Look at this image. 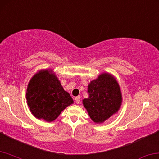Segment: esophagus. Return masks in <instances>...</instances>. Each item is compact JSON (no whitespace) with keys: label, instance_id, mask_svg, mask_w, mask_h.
<instances>
[{"label":"esophagus","instance_id":"1","mask_svg":"<svg viewBox=\"0 0 159 159\" xmlns=\"http://www.w3.org/2000/svg\"><path fill=\"white\" fill-rule=\"evenodd\" d=\"M75 102H76L77 104H80V97H76L75 98Z\"/></svg>","mask_w":159,"mask_h":159}]
</instances>
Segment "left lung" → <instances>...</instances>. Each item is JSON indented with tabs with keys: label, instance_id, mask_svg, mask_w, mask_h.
Wrapping results in <instances>:
<instances>
[{
	"label": "left lung",
	"instance_id": "left-lung-1",
	"mask_svg": "<svg viewBox=\"0 0 159 159\" xmlns=\"http://www.w3.org/2000/svg\"><path fill=\"white\" fill-rule=\"evenodd\" d=\"M89 97L83 104L90 118L102 123L119 110L121 104V93L116 80L108 73L99 75L88 85Z\"/></svg>",
	"mask_w": 159,
	"mask_h": 159
}]
</instances>
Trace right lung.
Masks as SVG:
<instances>
[{
  "label": "right lung",
  "mask_w": 159,
  "mask_h": 159,
  "mask_svg": "<svg viewBox=\"0 0 159 159\" xmlns=\"http://www.w3.org/2000/svg\"><path fill=\"white\" fill-rule=\"evenodd\" d=\"M26 99L32 114L47 121H54L61 111L73 103L70 94L48 70L39 72L30 80Z\"/></svg>",
  "instance_id": "add662e5"
}]
</instances>
